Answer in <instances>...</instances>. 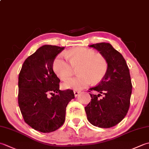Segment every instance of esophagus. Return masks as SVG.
<instances>
[{"label": "esophagus", "mask_w": 149, "mask_h": 149, "mask_svg": "<svg viewBox=\"0 0 149 149\" xmlns=\"http://www.w3.org/2000/svg\"><path fill=\"white\" fill-rule=\"evenodd\" d=\"M81 91H74V95L75 97H77L79 93H80Z\"/></svg>", "instance_id": "34e87169"}]
</instances>
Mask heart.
Returning a JSON list of instances; mask_svg holds the SVG:
<instances>
[{
	"instance_id": "b5f03b06",
	"label": "heart",
	"mask_w": 149,
	"mask_h": 149,
	"mask_svg": "<svg viewBox=\"0 0 149 149\" xmlns=\"http://www.w3.org/2000/svg\"><path fill=\"white\" fill-rule=\"evenodd\" d=\"M77 68L78 74L80 75L63 83V87L65 89L81 90L92 82L99 83L107 74L108 62L100 54H96L90 49L77 47L66 54H60L53 63L54 71L62 81L72 77L75 69Z\"/></svg>"
}]
</instances>
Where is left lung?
<instances>
[{"instance_id":"8db88e82","label":"left lung","mask_w":149,"mask_h":149,"mask_svg":"<svg viewBox=\"0 0 149 149\" xmlns=\"http://www.w3.org/2000/svg\"><path fill=\"white\" fill-rule=\"evenodd\" d=\"M89 47L107 59L108 70L100 83L90 89L99 94L90 93L91 99L84 107L85 111L91 124L109 128L121 122L127 113L132 88L130 73L125 59L110 43L102 42ZM102 94L104 96L100 99Z\"/></svg>"}]
</instances>
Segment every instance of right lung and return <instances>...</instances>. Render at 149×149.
<instances>
[{"mask_svg": "<svg viewBox=\"0 0 149 149\" xmlns=\"http://www.w3.org/2000/svg\"><path fill=\"white\" fill-rule=\"evenodd\" d=\"M65 47L45 45L25 60L18 76V105L24 121L36 131L48 133L63 124L66 107L75 98L72 90H59L53 70L56 56ZM49 93L53 95L49 98Z\"/></svg>", "mask_w": 149, "mask_h": 149, "instance_id": "right-lung-1", "label": "right lung"}]
</instances>
